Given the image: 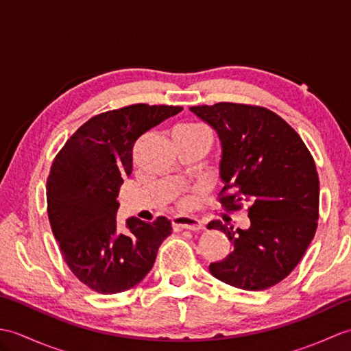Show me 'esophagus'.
Listing matches in <instances>:
<instances>
[{
    "mask_svg": "<svg viewBox=\"0 0 351 351\" xmlns=\"http://www.w3.org/2000/svg\"><path fill=\"white\" fill-rule=\"evenodd\" d=\"M171 228H173V230H182V229L200 230V229H204V225H202V221L195 219V217L181 215V217L171 219Z\"/></svg>",
    "mask_w": 351,
    "mask_h": 351,
    "instance_id": "obj_1",
    "label": "esophagus"
}]
</instances>
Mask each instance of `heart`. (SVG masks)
<instances>
[{"mask_svg":"<svg viewBox=\"0 0 351 351\" xmlns=\"http://www.w3.org/2000/svg\"><path fill=\"white\" fill-rule=\"evenodd\" d=\"M202 134L210 136L205 126L199 123H184L173 130V136H202Z\"/></svg>","mask_w":351,"mask_h":351,"instance_id":"heart-1","label":"heart"}]
</instances>
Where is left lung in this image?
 Returning a JSON list of instances; mask_svg holds the SVG:
<instances>
[{
    "instance_id": "1",
    "label": "left lung",
    "mask_w": 351,
    "mask_h": 351,
    "mask_svg": "<svg viewBox=\"0 0 351 351\" xmlns=\"http://www.w3.org/2000/svg\"><path fill=\"white\" fill-rule=\"evenodd\" d=\"M190 110L221 141L219 202L226 213L247 206L250 228L234 230L220 220L232 252L210 271L245 291L283 280L300 263L318 226L319 180L314 156L293 126L265 107L217 102Z\"/></svg>"
}]
</instances>
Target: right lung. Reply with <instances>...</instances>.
I'll use <instances>...</instances> for the list:
<instances>
[{"instance_id":"1","label":"right lung","mask_w":351,"mask_h":351,"mask_svg":"<svg viewBox=\"0 0 351 351\" xmlns=\"http://www.w3.org/2000/svg\"><path fill=\"white\" fill-rule=\"evenodd\" d=\"M180 106L132 104L96 114L58 151L47 180L49 225L64 263L99 294L132 288L151 270L170 221L126 220L116 228L117 196L132 173L134 143L152 126L180 113Z\"/></svg>"}]
</instances>
